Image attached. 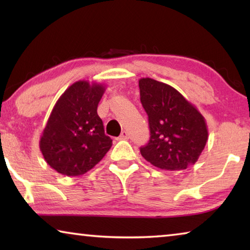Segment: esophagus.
I'll use <instances>...</instances> for the list:
<instances>
[{"instance_id": "esophagus-1", "label": "esophagus", "mask_w": 250, "mask_h": 250, "mask_svg": "<svg viewBox=\"0 0 250 250\" xmlns=\"http://www.w3.org/2000/svg\"><path fill=\"white\" fill-rule=\"evenodd\" d=\"M128 139H129L128 133H126L125 131H122L121 134L119 135V137H118L117 140H128Z\"/></svg>"}]
</instances>
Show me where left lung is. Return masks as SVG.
Masks as SVG:
<instances>
[{"label":"left lung","instance_id":"8db88e82","mask_svg":"<svg viewBox=\"0 0 250 250\" xmlns=\"http://www.w3.org/2000/svg\"><path fill=\"white\" fill-rule=\"evenodd\" d=\"M139 88L151 133L141 155L152 166L167 171L195 164L208 139L205 118L170 84L146 77L139 80Z\"/></svg>","mask_w":250,"mask_h":250}]
</instances>
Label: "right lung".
Masks as SVG:
<instances>
[{
    "label": "right lung",
    "mask_w": 250,
    "mask_h": 250,
    "mask_svg": "<svg viewBox=\"0 0 250 250\" xmlns=\"http://www.w3.org/2000/svg\"><path fill=\"white\" fill-rule=\"evenodd\" d=\"M104 83L78 80L55 104L41 135L40 150L48 166L67 176H80L103 160L112 146L97 108Z\"/></svg>",
    "instance_id": "obj_1"
}]
</instances>
